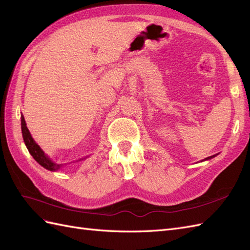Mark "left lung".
<instances>
[{
  "instance_id": "8db88e82",
  "label": "left lung",
  "mask_w": 250,
  "mask_h": 250,
  "mask_svg": "<svg viewBox=\"0 0 250 250\" xmlns=\"http://www.w3.org/2000/svg\"><path fill=\"white\" fill-rule=\"evenodd\" d=\"M211 157H214V156H209V157H208V158H206V160H209V158H211Z\"/></svg>"
}]
</instances>
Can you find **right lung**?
Masks as SVG:
<instances>
[{"instance_id": "add662e5", "label": "right lung", "mask_w": 250, "mask_h": 250, "mask_svg": "<svg viewBox=\"0 0 250 250\" xmlns=\"http://www.w3.org/2000/svg\"><path fill=\"white\" fill-rule=\"evenodd\" d=\"M21 132H22V138H24V142L26 144L30 154L33 156L34 160L41 166H42L43 168H46L50 171H57L62 167V165H58V164L53 163L50 158L43 153V151L41 149V147L34 142V140L31 137V134H30V132L28 130L25 119L22 116H21Z\"/></svg>"}]
</instances>
